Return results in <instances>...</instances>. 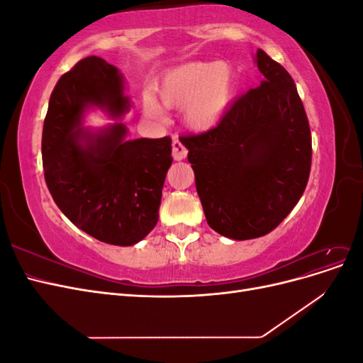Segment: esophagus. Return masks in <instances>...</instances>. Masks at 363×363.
Segmentation results:
<instances>
[{"instance_id":"1","label":"esophagus","mask_w":363,"mask_h":363,"mask_svg":"<svg viewBox=\"0 0 363 363\" xmlns=\"http://www.w3.org/2000/svg\"><path fill=\"white\" fill-rule=\"evenodd\" d=\"M172 156L175 160H183L188 156V148H186L179 139L172 140Z\"/></svg>"}]
</instances>
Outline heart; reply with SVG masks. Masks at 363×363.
<instances>
[{
    "mask_svg": "<svg viewBox=\"0 0 363 363\" xmlns=\"http://www.w3.org/2000/svg\"><path fill=\"white\" fill-rule=\"evenodd\" d=\"M236 77L227 63L191 62L171 69L159 84L162 103L184 108V118L194 130L212 128L232 103ZM147 112L160 116L159 106L148 98Z\"/></svg>",
    "mask_w": 363,
    "mask_h": 363,
    "instance_id": "obj_1",
    "label": "heart"
}]
</instances>
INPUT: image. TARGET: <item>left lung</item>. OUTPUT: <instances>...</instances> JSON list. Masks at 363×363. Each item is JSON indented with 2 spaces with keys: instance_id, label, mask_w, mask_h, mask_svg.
<instances>
[{
  "instance_id": "1",
  "label": "left lung",
  "mask_w": 363,
  "mask_h": 363,
  "mask_svg": "<svg viewBox=\"0 0 363 363\" xmlns=\"http://www.w3.org/2000/svg\"><path fill=\"white\" fill-rule=\"evenodd\" d=\"M260 86L240 95L211 130L183 135L207 224L236 240L272 232L307 186L309 119L291 74L257 50Z\"/></svg>"
}]
</instances>
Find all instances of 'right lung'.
Masks as SVG:
<instances>
[{"label":"right lung","instance_id":"add662e5","mask_svg":"<svg viewBox=\"0 0 363 363\" xmlns=\"http://www.w3.org/2000/svg\"><path fill=\"white\" fill-rule=\"evenodd\" d=\"M123 89L121 74L101 57H84L65 72L43 121L42 164L54 203L74 225L101 242L128 247L157 224L172 140H124L123 124L96 135L80 128L87 106L124 113Z\"/></svg>","mask_w":363,"mask_h":363}]
</instances>
